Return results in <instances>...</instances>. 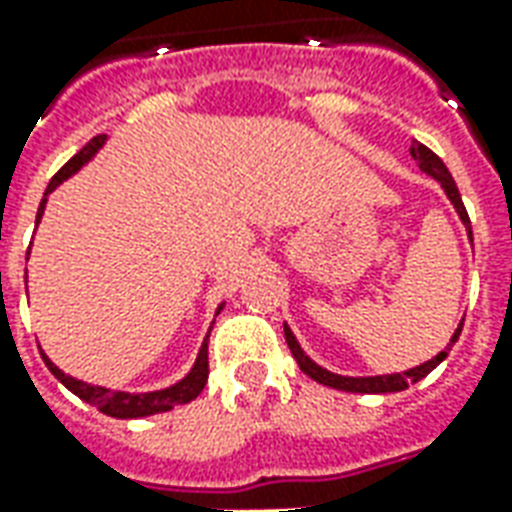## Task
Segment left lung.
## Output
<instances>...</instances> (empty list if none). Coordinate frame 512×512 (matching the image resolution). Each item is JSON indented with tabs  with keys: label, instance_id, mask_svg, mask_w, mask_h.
<instances>
[{
	"label": "left lung",
	"instance_id": "obj_1",
	"mask_svg": "<svg viewBox=\"0 0 512 512\" xmlns=\"http://www.w3.org/2000/svg\"><path fill=\"white\" fill-rule=\"evenodd\" d=\"M411 158L417 161L419 169L422 172H428L430 178L439 180L441 189H444V194L450 197V202L455 205V211H458V216H461V222L466 224V230H469V238H472V227H469V213H466V208H463V200H461V191H458V186H455V180H452L450 169L444 167V161H441L430 147L419 145V142H414L411 145ZM461 329L463 323L455 329V334H452L450 345L441 351V354H436L430 362H425V365H417L411 367V370H406V373H389V376H365V378H351V376H337V373H329V370H323L321 365H315L310 356L301 351L299 340L293 337V332H290L288 326H285V340H288V348L290 354H293V359L299 362V367L307 373V376L312 378V381H318V384L323 386H332V389H343V392H362V395H384V392H403V389H408V384H417L419 378H425L433 370V367H439L444 359H447V351H450L452 345L458 343V337H461Z\"/></svg>",
	"mask_w": 512,
	"mask_h": 512
}]
</instances>
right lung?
Returning <instances> with one entry per match:
<instances>
[{
    "instance_id": "add662e5",
    "label": "right lung",
    "mask_w": 512,
    "mask_h": 512,
    "mask_svg": "<svg viewBox=\"0 0 512 512\" xmlns=\"http://www.w3.org/2000/svg\"><path fill=\"white\" fill-rule=\"evenodd\" d=\"M104 142H106L104 134L93 136V139H90V142H87V145H84L82 150H79V153H76V156H73L71 161H68V164H65V167H62L60 172L49 180V189H46L43 200H40L38 222H40V216H43V208H46V200H49L51 191L57 189L62 180L71 178L73 172H79V169H82L84 164L98 153V147L104 145ZM222 307H219V310H222ZM40 356H43L46 367L54 373V378L68 386L73 395L82 397L84 403H90V406H95L98 411H104V414L117 419L150 417V414H161V411H169V408L180 406V403H189V400H194V397L200 395L202 389H205V381H208V343H202L200 354H197V362H194V367L189 370V376L180 378L178 384L167 386V389H158V392H142V395L115 392V389H106V386L84 384V381H79V378L65 376L60 367L54 365L46 354H40Z\"/></svg>"
}]
</instances>
